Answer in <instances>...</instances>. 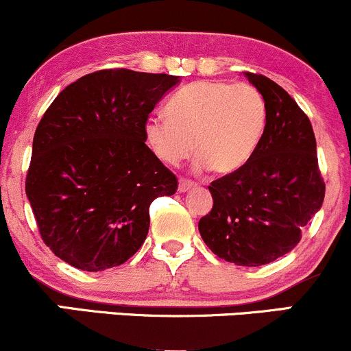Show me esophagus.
I'll list each match as a JSON object with an SVG mask.
<instances>
[{"instance_id":"esophagus-1","label":"esophagus","mask_w":351,"mask_h":351,"mask_svg":"<svg viewBox=\"0 0 351 351\" xmlns=\"http://www.w3.org/2000/svg\"><path fill=\"white\" fill-rule=\"evenodd\" d=\"M195 186H196L195 181L186 180V178H181L180 180V184H178V189H180V193H184V191H188V189H191V188H195Z\"/></svg>"}]
</instances>
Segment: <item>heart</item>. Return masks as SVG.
Listing matches in <instances>:
<instances>
[{
  "label": "heart",
  "instance_id": "b5f03b06",
  "mask_svg": "<svg viewBox=\"0 0 351 351\" xmlns=\"http://www.w3.org/2000/svg\"><path fill=\"white\" fill-rule=\"evenodd\" d=\"M163 117L145 123V136L162 162L178 165L195 150L198 170L228 175L247 163L267 123V106L251 84L203 80L173 94Z\"/></svg>",
  "mask_w": 351,
  "mask_h": 351
}]
</instances>
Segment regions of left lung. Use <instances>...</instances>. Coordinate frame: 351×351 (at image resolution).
Masks as SVG:
<instances>
[{"instance_id":"obj_1","label":"left lung","mask_w":351,"mask_h":351,"mask_svg":"<svg viewBox=\"0 0 351 351\" xmlns=\"http://www.w3.org/2000/svg\"><path fill=\"white\" fill-rule=\"evenodd\" d=\"M245 77L267 106L265 132L244 167L209 184L213 208L198 228L217 257L256 267L299 244L324 203L325 181L308 117L274 80L254 72Z\"/></svg>"}]
</instances>
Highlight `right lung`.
Listing matches in <instances>:
<instances>
[{"mask_svg":"<svg viewBox=\"0 0 351 351\" xmlns=\"http://www.w3.org/2000/svg\"><path fill=\"white\" fill-rule=\"evenodd\" d=\"M168 74L104 69L54 99L36 128L26 195L44 244L72 267L127 263L150 228V204L178 180L145 145Z\"/></svg>","mask_w":351,"mask_h":351,"instance_id":"obj_1","label":"right lung"}]
</instances>
